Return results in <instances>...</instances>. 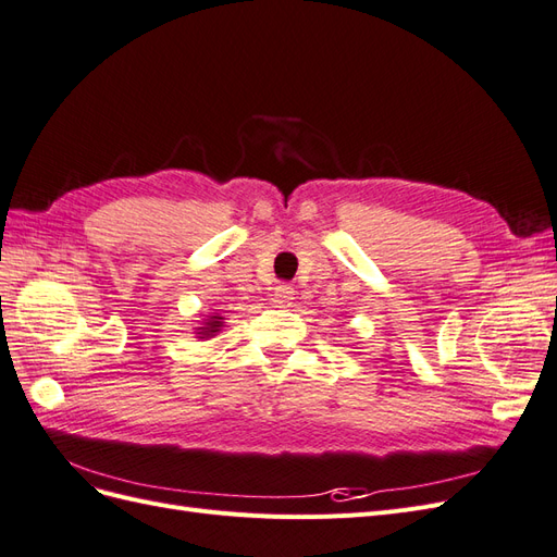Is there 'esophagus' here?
Wrapping results in <instances>:
<instances>
[{"label":"esophagus","mask_w":557,"mask_h":557,"mask_svg":"<svg viewBox=\"0 0 557 557\" xmlns=\"http://www.w3.org/2000/svg\"><path fill=\"white\" fill-rule=\"evenodd\" d=\"M293 288L290 285H276V290H274V301L278 307H290V301H293Z\"/></svg>","instance_id":"1"}]
</instances>
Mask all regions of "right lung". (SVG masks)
<instances>
[{"instance_id": "1", "label": "right lung", "mask_w": 557, "mask_h": 557, "mask_svg": "<svg viewBox=\"0 0 557 557\" xmlns=\"http://www.w3.org/2000/svg\"><path fill=\"white\" fill-rule=\"evenodd\" d=\"M223 327V318L221 315H211V318H207V323H205V327H197V334H199V339H205V336H213L218 330Z\"/></svg>"}]
</instances>
